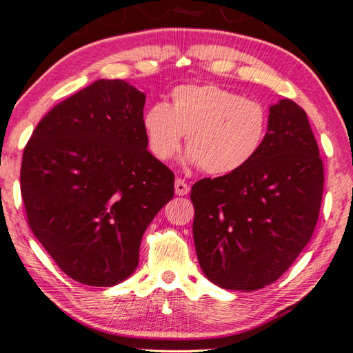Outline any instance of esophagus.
Returning a JSON list of instances; mask_svg holds the SVG:
<instances>
[{"mask_svg":"<svg viewBox=\"0 0 353 353\" xmlns=\"http://www.w3.org/2000/svg\"><path fill=\"white\" fill-rule=\"evenodd\" d=\"M175 192L178 194V196H186V194L189 192V185L185 180H181V178H176Z\"/></svg>","mask_w":353,"mask_h":353,"instance_id":"obj_1","label":"esophagus"}]
</instances>
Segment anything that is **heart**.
I'll use <instances>...</instances> for the list:
<instances>
[{
  "label": "heart",
  "instance_id": "heart-1",
  "mask_svg": "<svg viewBox=\"0 0 353 353\" xmlns=\"http://www.w3.org/2000/svg\"><path fill=\"white\" fill-rule=\"evenodd\" d=\"M148 150L159 162L170 161L186 134V159L208 175H231L248 165L264 146L269 111L256 100L218 84H181L170 103H154L143 113Z\"/></svg>",
  "mask_w": 353,
  "mask_h": 353
}]
</instances>
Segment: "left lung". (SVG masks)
Segmentation results:
<instances>
[{"label":"left lung","instance_id":"obj_1","mask_svg":"<svg viewBox=\"0 0 353 353\" xmlns=\"http://www.w3.org/2000/svg\"><path fill=\"white\" fill-rule=\"evenodd\" d=\"M323 162L307 114L293 100L269 110V132L242 170L191 188L192 236L205 277L253 291L282 277L312 237Z\"/></svg>","mask_w":353,"mask_h":353}]
</instances>
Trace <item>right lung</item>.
<instances>
[{
    "instance_id": "right-lung-1",
    "label": "right lung",
    "mask_w": 353,
    "mask_h": 353,
    "mask_svg": "<svg viewBox=\"0 0 353 353\" xmlns=\"http://www.w3.org/2000/svg\"><path fill=\"white\" fill-rule=\"evenodd\" d=\"M145 100L125 81H95L55 105L23 150L28 226L79 283L130 277L143 234L175 194L173 172L146 150Z\"/></svg>"
}]
</instances>
